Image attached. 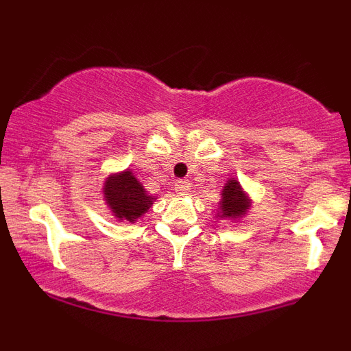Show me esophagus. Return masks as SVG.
Segmentation results:
<instances>
[{"label": "esophagus", "instance_id": "1", "mask_svg": "<svg viewBox=\"0 0 351 351\" xmlns=\"http://www.w3.org/2000/svg\"><path fill=\"white\" fill-rule=\"evenodd\" d=\"M175 188H176V191H178V195H186L191 186H189L188 180H178V181H176Z\"/></svg>", "mask_w": 351, "mask_h": 351}]
</instances>
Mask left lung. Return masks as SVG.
<instances>
[{"label": "left lung", "instance_id": "left-lung-1", "mask_svg": "<svg viewBox=\"0 0 351 351\" xmlns=\"http://www.w3.org/2000/svg\"><path fill=\"white\" fill-rule=\"evenodd\" d=\"M223 199H221V217H239L245 215L249 209L247 198L244 196L243 189L236 180H229L223 189Z\"/></svg>", "mask_w": 351, "mask_h": 351}]
</instances>
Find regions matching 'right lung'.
<instances>
[{
  "instance_id": "right-lung-1",
  "label": "right lung",
  "mask_w": 351,
  "mask_h": 351,
  "mask_svg": "<svg viewBox=\"0 0 351 351\" xmlns=\"http://www.w3.org/2000/svg\"><path fill=\"white\" fill-rule=\"evenodd\" d=\"M107 204L119 219H127L134 223L136 217L147 213L155 198L145 193L138 180L132 175V171H123L107 178L104 186Z\"/></svg>"
}]
</instances>
